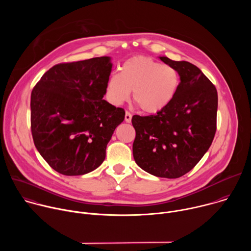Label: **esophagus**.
<instances>
[{
    "mask_svg": "<svg viewBox=\"0 0 251 251\" xmlns=\"http://www.w3.org/2000/svg\"><path fill=\"white\" fill-rule=\"evenodd\" d=\"M131 120H132V114L129 111H126V113H125V121L127 123H130Z\"/></svg>",
    "mask_w": 251,
    "mask_h": 251,
    "instance_id": "34e87169",
    "label": "esophagus"
}]
</instances>
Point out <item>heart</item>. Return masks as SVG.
Masks as SVG:
<instances>
[{
  "instance_id": "b5f03b06",
  "label": "heart",
  "mask_w": 251,
  "mask_h": 251,
  "mask_svg": "<svg viewBox=\"0 0 251 251\" xmlns=\"http://www.w3.org/2000/svg\"><path fill=\"white\" fill-rule=\"evenodd\" d=\"M180 75L169 64L151 57L133 56L120 66V74L112 75L106 84L107 99L119 106L130 98L145 113L162 111L174 100L180 87Z\"/></svg>"
}]
</instances>
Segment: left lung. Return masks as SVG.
<instances>
[{"label": "left lung", "mask_w": 251, "mask_h": 251, "mask_svg": "<svg viewBox=\"0 0 251 251\" xmlns=\"http://www.w3.org/2000/svg\"><path fill=\"white\" fill-rule=\"evenodd\" d=\"M160 59L177 70L180 87L162 111L132 117L133 156L147 173L176 178L190 172L211 145L217 131L218 91L193 63Z\"/></svg>", "instance_id": "left-lung-1"}]
</instances>
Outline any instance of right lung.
Segmentation results:
<instances>
[{
    "label": "right lung",
    "instance_id": "right-lung-1",
    "mask_svg": "<svg viewBox=\"0 0 251 251\" xmlns=\"http://www.w3.org/2000/svg\"><path fill=\"white\" fill-rule=\"evenodd\" d=\"M110 57L53 65L30 96V129L34 146L47 163L65 176L98 168L125 111L105 101Z\"/></svg>",
    "mask_w": 251,
    "mask_h": 251
}]
</instances>
